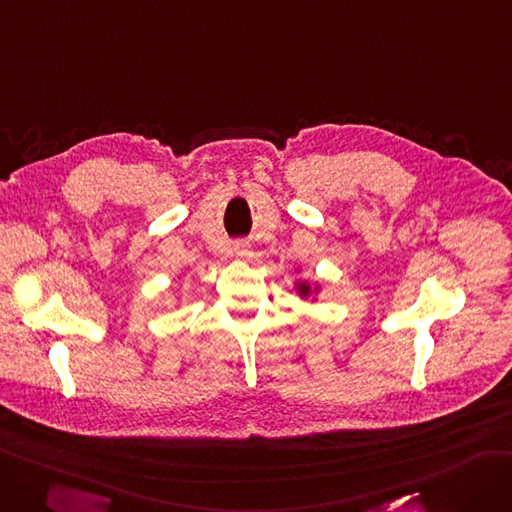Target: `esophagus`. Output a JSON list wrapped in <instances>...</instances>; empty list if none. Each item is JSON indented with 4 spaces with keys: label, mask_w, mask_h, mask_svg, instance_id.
<instances>
[{
    "label": "esophagus",
    "mask_w": 512,
    "mask_h": 512,
    "mask_svg": "<svg viewBox=\"0 0 512 512\" xmlns=\"http://www.w3.org/2000/svg\"><path fill=\"white\" fill-rule=\"evenodd\" d=\"M232 251H234V257H236V259H242V261H249V259H251V251H249V247H247V245H242V242H236Z\"/></svg>",
    "instance_id": "esophagus-1"
}]
</instances>
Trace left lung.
<instances>
[{
    "label": "left lung",
    "mask_w": 512,
    "mask_h": 512,
    "mask_svg": "<svg viewBox=\"0 0 512 512\" xmlns=\"http://www.w3.org/2000/svg\"><path fill=\"white\" fill-rule=\"evenodd\" d=\"M294 290H297V294H299L301 299H309L311 294L319 292V286L315 284V288H311V284L307 280H297V282H294Z\"/></svg>",
    "instance_id": "obj_1"
}]
</instances>
